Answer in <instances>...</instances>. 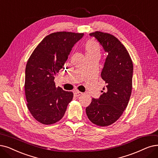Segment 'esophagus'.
<instances>
[{
  "label": "esophagus",
  "instance_id": "1",
  "mask_svg": "<svg viewBox=\"0 0 158 158\" xmlns=\"http://www.w3.org/2000/svg\"><path fill=\"white\" fill-rule=\"evenodd\" d=\"M83 94L82 93L80 92V91H76L74 92V94H75L76 96H77V97L81 95V94Z\"/></svg>",
  "mask_w": 158,
  "mask_h": 158
}]
</instances>
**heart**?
<instances>
[{
    "instance_id": "1",
    "label": "heart",
    "mask_w": 158,
    "mask_h": 158,
    "mask_svg": "<svg viewBox=\"0 0 158 158\" xmlns=\"http://www.w3.org/2000/svg\"><path fill=\"white\" fill-rule=\"evenodd\" d=\"M87 54L99 52V46L98 44L93 41H91L87 43L86 45Z\"/></svg>"
}]
</instances>
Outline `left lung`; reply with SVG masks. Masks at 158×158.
<instances>
[{
  "label": "left lung",
  "mask_w": 158,
  "mask_h": 158,
  "mask_svg": "<svg viewBox=\"0 0 158 158\" xmlns=\"http://www.w3.org/2000/svg\"><path fill=\"white\" fill-rule=\"evenodd\" d=\"M94 37L108 54L101 77L106 84L105 92L98 98H92L85 111L93 124L107 127L121 116L127 108L132 89L133 63L129 53L117 38L110 34L95 31Z\"/></svg>",
  "instance_id": "8db88e82"
}]
</instances>
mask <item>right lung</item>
Returning <instances> with one entry per match:
<instances>
[{
	"label": "right lung",
	"mask_w": 158,
	"mask_h": 158,
	"mask_svg": "<svg viewBox=\"0 0 158 158\" xmlns=\"http://www.w3.org/2000/svg\"><path fill=\"white\" fill-rule=\"evenodd\" d=\"M84 34L58 31L46 36L27 61L25 95L30 113L43 124H52L64 117L73 97L71 91L56 87L54 78L64 68L73 47Z\"/></svg>",
	"instance_id": "obj_1"
}]
</instances>
